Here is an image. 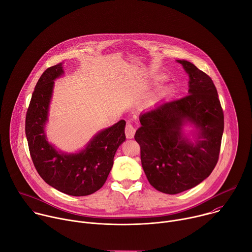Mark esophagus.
Instances as JSON below:
<instances>
[{
    "label": "esophagus",
    "mask_w": 252,
    "mask_h": 252,
    "mask_svg": "<svg viewBox=\"0 0 252 252\" xmlns=\"http://www.w3.org/2000/svg\"><path fill=\"white\" fill-rule=\"evenodd\" d=\"M135 132H136V130L133 127V125L128 123L126 125V127H125V134H126L127 139H132L134 137V135H135Z\"/></svg>",
    "instance_id": "1"
}]
</instances>
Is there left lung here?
<instances>
[{
	"mask_svg": "<svg viewBox=\"0 0 252 252\" xmlns=\"http://www.w3.org/2000/svg\"><path fill=\"white\" fill-rule=\"evenodd\" d=\"M189 74V94L141 113L135 140L146 177L156 189L176 194L207 179L220 151L224 121L212 78L188 61H177ZM197 129L192 142L182 128Z\"/></svg>",
	"mask_w": 252,
	"mask_h": 252,
	"instance_id": "8db88e82",
	"label": "left lung"
}]
</instances>
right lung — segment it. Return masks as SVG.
Returning <instances> with one entry per match:
<instances>
[{
	"label": "right lung",
	"instance_id": "obj_1",
	"mask_svg": "<svg viewBox=\"0 0 252 252\" xmlns=\"http://www.w3.org/2000/svg\"><path fill=\"white\" fill-rule=\"evenodd\" d=\"M63 63L48 67L38 79L26 116V136L32 163L41 179L69 195H88L101 188L113 166L118 147L125 141V120L98 132L75 154L58 151L44 133L55 81Z\"/></svg>",
	"mask_w": 252,
	"mask_h": 252
}]
</instances>
